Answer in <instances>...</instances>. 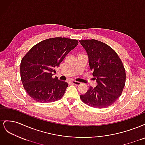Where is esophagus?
I'll use <instances>...</instances> for the list:
<instances>
[{
  "label": "esophagus",
  "instance_id": "34e87169",
  "mask_svg": "<svg viewBox=\"0 0 145 145\" xmlns=\"http://www.w3.org/2000/svg\"><path fill=\"white\" fill-rule=\"evenodd\" d=\"M71 83L74 85H79L80 84V82H78V81H76V80H72Z\"/></svg>",
  "mask_w": 145,
  "mask_h": 145
}]
</instances>
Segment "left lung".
Segmentation results:
<instances>
[{"label":"left lung","instance_id":"1","mask_svg":"<svg viewBox=\"0 0 145 145\" xmlns=\"http://www.w3.org/2000/svg\"><path fill=\"white\" fill-rule=\"evenodd\" d=\"M88 57L90 69L97 85L90 86L80 95L83 103L96 108H104L114 103L121 95L126 80L123 65L116 51L94 39L79 40Z\"/></svg>","mask_w":145,"mask_h":145}]
</instances>
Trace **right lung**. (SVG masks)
Segmentation results:
<instances>
[{
	"label": "right lung",
	"instance_id": "add662e5",
	"mask_svg": "<svg viewBox=\"0 0 145 145\" xmlns=\"http://www.w3.org/2000/svg\"><path fill=\"white\" fill-rule=\"evenodd\" d=\"M75 39L54 37L38 43L24 57L20 63V77L24 88L38 102H54L62 97L67 82L53 77L55 68L78 45Z\"/></svg>",
	"mask_w": 145,
	"mask_h": 145
}]
</instances>
